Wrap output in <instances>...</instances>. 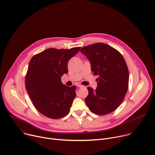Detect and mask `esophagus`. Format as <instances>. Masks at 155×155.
<instances>
[{
  "mask_svg": "<svg viewBox=\"0 0 155 155\" xmlns=\"http://www.w3.org/2000/svg\"><path fill=\"white\" fill-rule=\"evenodd\" d=\"M77 86H78V87H83V86L81 85V84H78Z\"/></svg>",
  "mask_w": 155,
  "mask_h": 155,
  "instance_id": "esophagus-1",
  "label": "esophagus"
}]
</instances>
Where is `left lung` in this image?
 Here are the masks:
<instances>
[{
  "label": "left lung",
  "mask_w": 155,
  "mask_h": 155,
  "mask_svg": "<svg viewBox=\"0 0 155 155\" xmlns=\"http://www.w3.org/2000/svg\"><path fill=\"white\" fill-rule=\"evenodd\" d=\"M90 60L91 71L98 75L96 90L87 87L85 102L91 111L99 115L114 112L123 101L128 90L129 71L122 54L107 44L96 43L81 48Z\"/></svg>",
  "instance_id": "obj_1"
}]
</instances>
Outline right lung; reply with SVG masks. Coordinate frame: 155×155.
<instances>
[{
	"instance_id": "obj_1",
	"label": "right lung",
	"mask_w": 155,
	"mask_h": 155,
	"mask_svg": "<svg viewBox=\"0 0 155 155\" xmlns=\"http://www.w3.org/2000/svg\"><path fill=\"white\" fill-rule=\"evenodd\" d=\"M81 47L69 50L48 48L31 59L25 76V85L34 106L48 118L59 119L67 115L76 96V86L61 82L68 74V64Z\"/></svg>"
}]
</instances>
